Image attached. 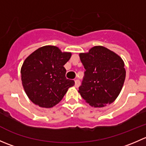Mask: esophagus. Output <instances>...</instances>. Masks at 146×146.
Returning <instances> with one entry per match:
<instances>
[{"label":"esophagus","instance_id":"34e87169","mask_svg":"<svg viewBox=\"0 0 146 146\" xmlns=\"http://www.w3.org/2000/svg\"><path fill=\"white\" fill-rule=\"evenodd\" d=\"M80 80H75V87H76V88H78L79 85H80Z\"/></svg>","mask_w":146,"mask_h":146}]
</instances>
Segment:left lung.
<instances>
[{"label": "left lung", "instance_id": "8db88e82", "mask_svg": "<svg viewBox=\"0 0 146 146\" xmlns=\"http://www.w3.org/2000/svg\"><path fill=\"white\" fill-rule=\"evenodd\" d=\"M85 69L79 93L94 107H103L117 99L126 78L124 63L119 56L102 46L79 54Z\"/></svg>", "mask_w": 146, "mask_h": 146}]
</instances>
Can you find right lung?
<instances>
[{"label":"right lung","instance_id":"add662e5","mask_svg":"<svg viewBox=\"0 0 146 146\" xmlns=\"http://www.w3.org/2000/svg\"><path fill=\"white\" fill-rule=\"evenodd\" d=\"M71 53L62 52L54 46H44L31 54L25 60L21 70L23 88L34 104L51 108L63 99L74 80L66 78L64 66Z\"/></svg>","mask_w":146,"mask_h":146}]
</instances>
